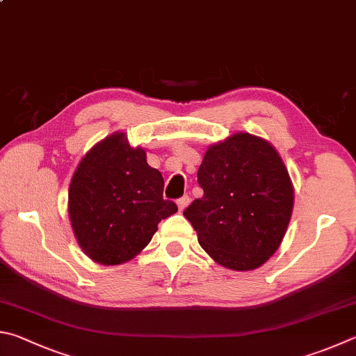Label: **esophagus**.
I'll use <instances>...</instances> for the list:
<instances>
[{"instance_id":"34e87169","label":"esophagus","mask_w":356,"mask_h":356,"mask_svg":"<svg viewBox=\"0 0 356 356\" xmlns=\"http://www.w3.org/2000/svg\"><path fill=\"white\" fill-rule=\"evenodd\" d=\"M190 204V196L188 195H185V196H182L180 199H177V205H179V210L182 211V210H185L186 209V205Z\"/></svg>"}]
</instances>
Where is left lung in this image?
Returning a JSON list of instances; mask_svg holds the SVG:
<instances>
[{"mask_svg":"<svg viewBox=\"0 0 356 356\" xmlns=\"http://www.w3.org/2000/svg\"><path fill=\"white\" fill-rule=\"evenodd\" d=\"M204 196L184 216L213 260L252 270L274 255L286 234L294 188L269 141L238 132L207 149L197 171Z\"/></svg>","mask_w":356,"mask_h":356,"instance_id":"1","label":"left lung"}]
</instances>
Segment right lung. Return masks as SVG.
Listing matches in <instances>:
<instances>
[{
	"label": "right lung",
	"instance_id": "right-lung-1",
	"mask_svg": "<svg viewBox=\"0 0 356 356\" xmlns=\"http://www.w3.org/2000/svg\"><path fill=\"white\" fill-rule=\"evenodd\" d=\"M163 177L141 147L115 132L90 149L77 165L68 190V215L81 249L106 266L140 254L157 225L177 211L163 199Z\"/></svg>",
	"mask_w": 356,
	"mask_h": 356
}]
</instances>
